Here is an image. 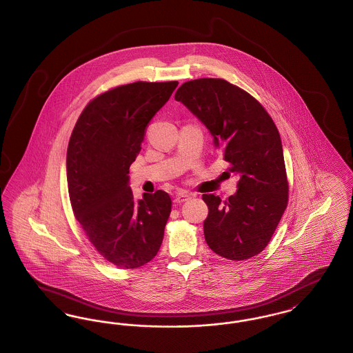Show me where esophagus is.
<instances>
[{
	"mask_svg": "<svg viewBox=\"0 0 353 353\" xmlns=\"http://www.w3.org/2000/svg\"><path fill=\"white\" fill-rule=\"evenodd\" d=\"M190 197H192V194H189V193H186V192H179V193L176 194V197H174V203L180 205V203H183V202L188 201Z\"/></svg>",
	"mask_w": 353,
	"mask_h": 353,
	"instance_id": "1",
	"label": "esophagus"
}]
</instances>
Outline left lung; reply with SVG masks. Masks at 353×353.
Returning a JSON list of instances; mask_svg holds the SVG:
<instances>
[{
    "label": "left lung",
    "mask_w": 353,
    "mask_h": 353,
    "mask_svg": "<svg viewBox=\"0 0 353 353\" xmlns=\"http://www.w3.org/2000/svg\"><path fill=\"white\" fill-rule=\"evenodd\" d=\"M174 99L201 121L214 147L238 174V190L226 201L203 194L208 246L221 256L243 261L269 245L288 201L281 136L262 104L223 79L185 82Z\"/></svg>",
    "instance_id": "8db88e82"
}]
</instances>
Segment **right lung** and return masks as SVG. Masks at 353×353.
Masks as SVG:
<instances>
[{
    "label": "right lung",
    "mask_w": 353,
    "mask_h": 353,
    "mask_svg": "<svg viewBox=\"0 0 353 353\" xmlns=\"http://www.w3.org/2000/svg\"><path fill=\"white\" fill-rule=\"evenodd\" d=\"M179 82H134L90 101L68 141V196L90 242L104 259L137 269L159 252L172 209L164 190L134 201L130 167L144 132Z\"/></svg>",
    "instance_id": "right-lung-1"
}]
</instances>
